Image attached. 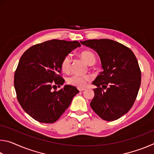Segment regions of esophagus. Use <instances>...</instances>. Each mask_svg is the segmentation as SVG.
Here are the masks:
<instances>
[{"instance_id":"34e87169","label":"esophagus","mask_w":154,"mask_h":154,"mask_svg":"<svg viewBox=\"0 0 154 154\" xmlns=\"http://www.w3.org/2000/svg\"><path fill=\"white\" fill-rule=\"evenodd\" d=\"M78 90H79L80 92H82V91H84L85 89V88H78Z\"/></svg>"}]
</instances>
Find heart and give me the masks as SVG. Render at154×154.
I'll return each instance as SVG.
<instances>
[{"label":"heart","instance_id":"heart-1","mask_svg":"<svg viewBox=\"0 0 154 154\" xmlns=\"http://www.w3.org/2000/svg\"><path fill=\"white\" fill-rule=\"evenodd\" d=\"M80 56L83 58L86 63L92 66L96 62V57L95 54L92 51L90 50H84L80 53ZM71 56L70 54L65 56L61 62L60 67L62 72H69L71 71ZM91 80V77L89 75H84V76H80V75H73L69 77L67 79L68 84L75 86L79 88H83L86 86L88 82Z\"/></svg>","mask_w":154,"mask_h":154}]
</instances>
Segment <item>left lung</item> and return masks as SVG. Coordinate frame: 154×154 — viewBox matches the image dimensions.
Instances as JSON below:
<instances>
[{
    "mask_svg": "<svg viewBox=\"0 0 154 154\" xmlns=\"http://www.w3.org/2000/svg\"><path fill=\"white\" fill-rule=\"evenodd\" d=\"M81 43L97 52L104 70L92 83L97 88L91 107L104 120H116L132 108L139 92L141 72L136 56L128 47L106 38Z\"/></svg>",
    "mask_w": 154,
    "mask_h": 154,
    "instance_id": "left-lung-1",
    "label": "left lung"
}]
</instances>
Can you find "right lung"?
<instances>
[{
  "instance_id": "obj_1",
  "label": "right lung",
  "mask_w": 154,
  "mask_h": 154,
  "mask_svg": "<svg viewBox=\"0 0 154 154\" xmlns=\"http://www.w3.org/2000/svg\"><path fill=\"white\" fill-rule=\"evenodd\" d=\"M81 44L77 41L53 39L36 44L26 51L14 75L17 98L22 109L35 120L51 124L60 118L79 91L63 84L61 62Z\"/></svg>"
}]
</instances>
